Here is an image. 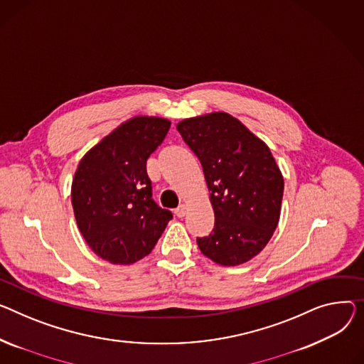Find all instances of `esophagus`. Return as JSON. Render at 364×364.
<instances>
[{"label": "esophagus", "instance_id": "1", "mask_svg": "<svg viewBox=\"0 0 364 364\" xmlns=\"http://www.w3.org/2000/svg\"><path fill=\"white\" fill-rule=\"evenodd\" d=\"M174 213L178 216V218H183V216H186V213H187V205H184V203H181L176 210H174Z\"/></svg>", "mask_w": 364, "mask_h": 364}]
</instances>
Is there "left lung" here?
I'll return each mask as SVG.
<instances>
[{"instance_id": "obj_1", "label": "left lung", "mask_w": 364, "mask_h": 364, "mask_svg": "<svg viewBox=\"0 0 364 364\" xmlns=\"http://www.w3.org/2000/svg\"><path fill=\"white\" fill-rule=\"evenodd\" d=\"M177 130L202 164L215 213L212 232L196 240L200 252L223 266L249 262L281 215L284 177L271 149L223 111L186 118Z\"/></svg>"}]
</instances>
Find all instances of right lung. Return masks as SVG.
Wrapping results in <instances>:
<instances>
[{
	"mask_svg": "<svg viewBox=\"0 0 364 364\" xmlns=\"http://www.w3.org/2000/svg\"><path fill=\"white\" fill-rule=\"evenodd\" d=\"M171 121L136 115L90 148L71 183V205L87 246L114 264L148 256L173 213L152 199L146 161Z\"/></svg>",
	"mask_w": 364,
	"mask_h": 364,
	"instance_id": "obj_1",
	"label": "right lung"
}]
</instances>
